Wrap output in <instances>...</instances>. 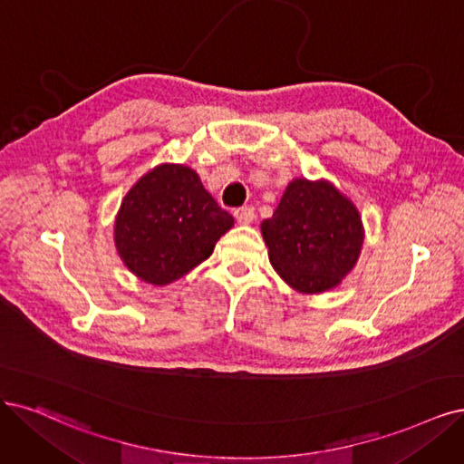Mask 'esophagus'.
Wrapping results in <instances>:
<instances>
[{
	"mask_svg": "<svg viewBox=\"0 0 464 464\" xmlns=\"http://www.w3.org/2000/svg\"><path fill=\"white\" fill-rule=\"evenodd\" d=\"M256 218V212L254 208H250V206H243V208H237L235 210V219L241 223V226H248V223H252Z\"/></svg>",
	"mask_w": 464,
	"mask_h": 464,
	"instance_id": "1",
	"label": "esophagus"
}]
</instances>
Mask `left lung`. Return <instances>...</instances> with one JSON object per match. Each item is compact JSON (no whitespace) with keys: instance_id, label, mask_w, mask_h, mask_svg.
Returning a JSON list of instances; mask_svg holds the SVG:
<instances>
[{"instance_id":"left-lung-1","label":"left lung","mask_w":464,"mask_h":464,"mask_svg":"<svg viewBox=\"0 0 464 464\" xmlns=\"http://www.w3.org/2000/svg\"><path fill=\"white\" fill-rule=\"evenodd\" d=\"M269 262L295 290L317 295L353 269L363 245V223L350 198L329 181L295 179L262 223Z\"/></svg>"}]
</instances>
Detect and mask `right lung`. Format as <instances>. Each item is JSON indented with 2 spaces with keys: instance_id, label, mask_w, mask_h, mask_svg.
Wrapping results in <instances>:
<instances>
[{
  "instance_id": "1",
  "label": "right lung",
  "mask_w": 464,
  "mask_h": 464,
  "mask_svg": "<svg viewBox=\"0 0 464 464\" xmlns=\"http://www.w3.org/2000/svg\"><path fill=\"white\" fill-rule=\"evenodd\" d=\"M233 216L221 210L195 169L160 164L124 197L114 223L120 258L150 285L174 283L210 258Z\"/></svg>"
}]
</instances>
